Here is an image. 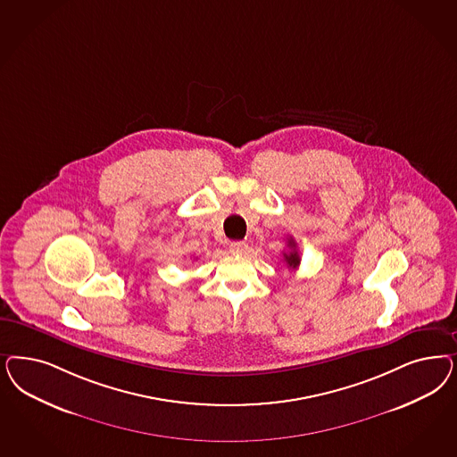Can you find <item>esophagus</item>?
Returning <instances> with one entry per match:
<instances>
[{
  "label": "esophagus",
  "mask_w": 457,
  "mask_h": 457,
  "mask_svg": "<svg viewBox=\"0 0 457 457\" xmlns=\"http://www.w3.org/2000/svg\"><path fill=\"white\" fill-rule=\"evenodd\" d=\"M247 249H249V244H247V242H242V240L230 244V252H232V253H244V252H247Z\"/></svg>",
  "instance_id": "obj_1"
}]
</instances>
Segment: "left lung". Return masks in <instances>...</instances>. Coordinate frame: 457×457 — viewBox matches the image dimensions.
Returning a JSON list of instances; mask_svg holds the SVG:
<instances>
[{
	"instance_id": "1",
	"label": "left lung",
	"mask_w": 457,
	"mask_h": 457,
	"mask_svg": "<svg viewBox=\"0 0 457 457\" xmlns=\"http://www.w3.org/2000/svg\"><path fill=\"white\" fill-rule=\"evenodd\" d=\"M287 247L291 249V252H282V255H284V261H286V264H287V267L289 269H297L299 267V264H301V257H299V253H297V251H295V242L293 240V238H289L287 240Z\"/></svg>"
}]
</instances>
